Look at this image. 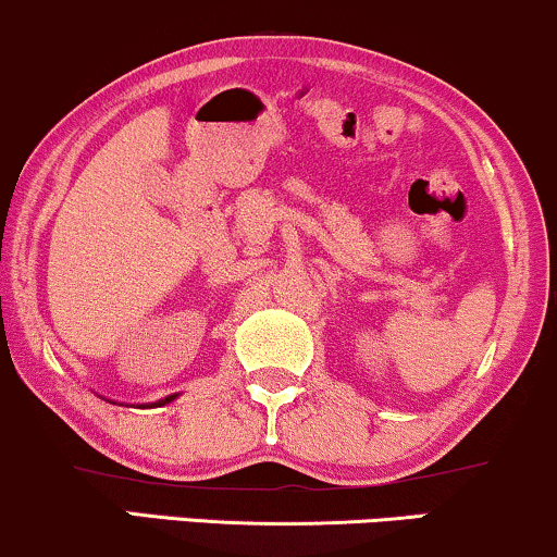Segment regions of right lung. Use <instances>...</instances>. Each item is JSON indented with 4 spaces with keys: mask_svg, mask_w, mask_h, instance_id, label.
Here are the masks:
<instances>
[{
    "mask_svg": "<svg viewBox=\"0 0 557 557\" xmlns=\"http://www.w3.org/2000/svg\"><path fill=\"white\" fill-rule=\"evenodd\" d=\"M174 398H177V396H166L164 400H159V404H157V406H164V404H169V400H174Z\"/></svg>",
    "mask_w": 557,
    "mask_h": 557,
    "instance_id": "add662e5",
    "label": "right lung"
}]
</instances>
